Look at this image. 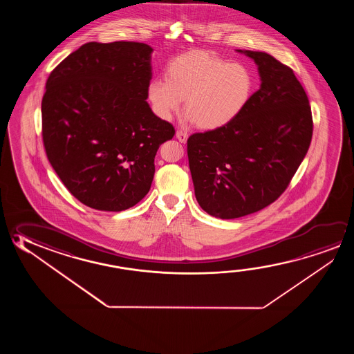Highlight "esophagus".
Returning <instances> with one entry per match:
<instances>
[{"label":"esophagus","instance_id":"1","mask_svg":"<svg viewBox=\"0 0 354 354\" xmlns=\"http://www.w3.org/2000/svg\"><path fill=\"white\" fill-rule=\"evenodd\" d=\"M176 138L181 143H186V140H187V133H186L185 131H181V129H178L176 131Z\"/></svg>","mask_w":354,"mask_h":354}]
</instances>
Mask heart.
Segmentation results:
<instances>
[{"mask_svg":"<svg viewBox=\"0 0 354 354\" xmlns=\"http://www.w3.org/2000/svg\"><path fill=\"white\" fill-rule=\"evenodd\" d=\"M253 77L245 65L230 63L207 52H189L173 59L164 79L148 85L153 111L170 120L185 100L186 122L218 129L232 122L248 102Z\"/></svg>","mask_w":354,"mask_h":354,"instance_id":"obj_1","label":"heart"}]
</instances>
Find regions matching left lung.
<instances>
[{"label":"left lung","instance_id":"1","mask_svg":"<svg viewBox=\"0 0 354 354\" xmlns=\"http://www.w3.org/2000/svg\"><path fill=\"white\" fill-rule=\"evenodd\" d=\"M237 52L258 65L261 88L225 127L187 140L197 203L222 220L254 214L274 203L313 138L311 107L294 71L267 53Z\"/></svg>","mask_w":354,"mask_h":354}]
</instances>
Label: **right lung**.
I'll return each instance as SVG.
<instances>
[{
  "instance_id": "add662e5",
  "label": "right lung",
  "mask_w": 354,
  "mask_h": 354,
  "mask_svg": "<svg viewBox=\"0 0 354 354\" xmlns=\"http://www.w3.org/2000/svg\"><path fill=\"white\" fill-rule=\"evenodd\" d=\"M153 49L145 43L90 41L53 70L41 100L48 160L80 203L123 211L151 189L154 158L174 137L148 99Z\"/></svg>"
}]
</instances>
